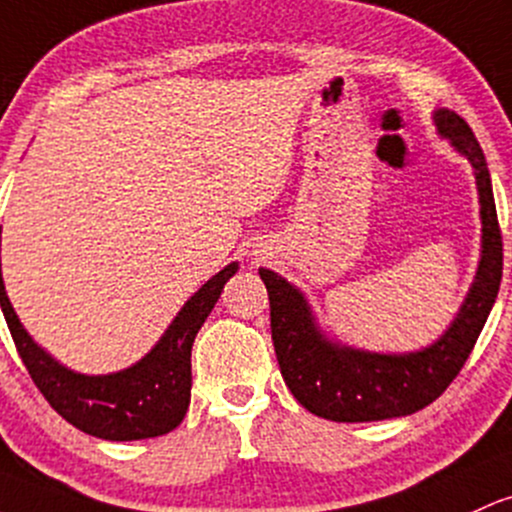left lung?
Returning <instances> with one entry per match:
<instances>
[{"label": "left lung", "instance_id": "1", "mask_svg": "<svg viewBox=\"0 0 512 512\" xmlns=\"http://www.w3.org/2000/svg\"><path fill=\"white\" fill-rule=\"evenodd\" d=\"M440 136L474 167L481 204V262L457 318L440 340L406 355H379L328 340L306 296L272 269H260L269 294L272 342L279 369L296 401L318 418L369 423L411 415L430 406L462 372L503 277V238L484 150L469 123L449 109L435 111Z\"/></svg>", "mask_w": 512, "mask_h": 512}]
</instances>
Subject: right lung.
Segmentation results:
<instances>
[{"label": "right lung", "mask_w": 512, "mask_h": 512, "mask_svg": "<svg viewBox=\"0 0 512 512\" xmlns=\"http://www.w3.org/2000/svg\"><path fill=\"white\" fill-rule=\"evenodd\" d=\"M235 272L238 262H230L211 277L184 303L153 350L133 367L114 374H77L41 350L9 303L2 282V262L0 306L33 384L67 423L101 440H148L174 430L187 415L192 396L194 338Z\"/></svg>", "instance_id": "1"}]
</instances>
